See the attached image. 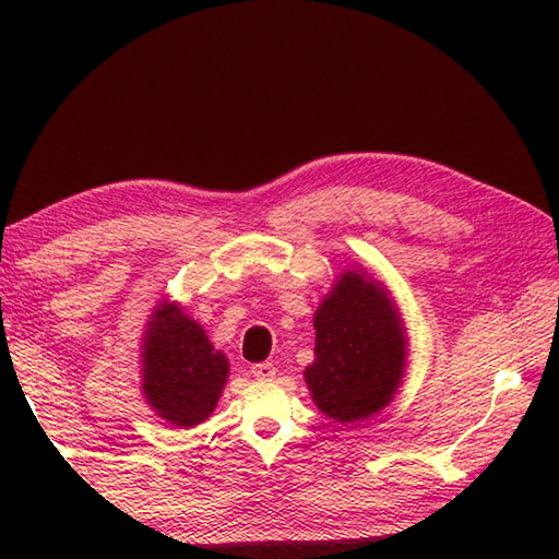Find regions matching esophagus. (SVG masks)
Returning a JSON list of instances; mask_svg holds the SVG:
<instances>
[{"instance_id":"34e87169","label":"esophagus","mask_w":559,"mask_h":559,"mask_svg":"<svg viewBox=\"0 0 559 559\" xmlns=\"http://www.w3.org/2000/svg\"><path fill=\"white\" fill-rule=\"evenodd\" d=\"M252 372L257 379H261V382H271L273 377H276V367H273L271 362H259V365H252Z\"/></svg>"}]
</instances>
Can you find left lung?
<instances>
[{"label":"left lung","mask_w":559,"mask_h":559,"mask_svg":"<svg viewBox=\"0 0 559 559\" xmlns=\"http://www.w3.org/2000/svg\"><path fill=\"white\" fill-rule=\"evenodd\" d=\"M408 334L382 281L360 266L341 271L314 312V362L305 367L312 401L350 425L382 413L401 389Z\"/></svg>","instance_id":"obj_1"}]
</instances>
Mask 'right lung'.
I'll use <instances>...</instances> for the list:
<instances>
[{"label": "right lung", "mask_w": 559, "mask_h": 559, "mask_svg": "<svg viewBox=\"0 0 559 559\" xmlns=\"http://www.w3.org/2000/svg\"><path fill=\"white\" fill-rule=\"evenodd\" d=\"M230 365L180 302L160 300L141 336V394L158 418L194 427L216 411Z\"/></svg>", "instance_id": "add662e5"}]
</instances>
